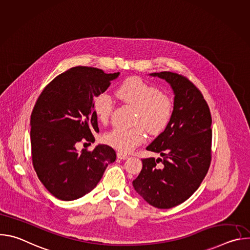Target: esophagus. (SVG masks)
Returning <instances> with one entry per match:
<instances>
[{"mask_svg": "<svg viewBox=\"0 0 250 250\" xmlns=\"http://www.w3.org/2000/svg\"><path fill=\"white\" fill-rule=\"evenodd\" d=\"M118 158L125 160V159L128 158V155H126L125 153H123V152H118Z\"/></svg>", "mask_w": 250, "mask_h": 250, "instance_id": "obj_1", "label": "esophagus"}]
</instances>
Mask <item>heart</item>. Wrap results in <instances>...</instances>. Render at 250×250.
<instances>
[{
  "mask_svg": "<svg viewBox=\"0 0 250 250\" xmlns=\"http://www.w3.org/2000/svg\"><path fill=\"white\" fill-rule=\"evenodd\" d=\"M117 95L137 110L136 125L128 128L115 126L103 136L106 145L120 151L130 152L146 140V129L151 134H159L172 120L174 102L171 97L144 80L135 77L125 80L118 88ZM93 110L97 120L105 124L113 111L112 97L101 93L94 100Z\"/></svg>",
  "mask_w": 250,
  "mask_h": 250,
  "instance_id": "heart-1",
  "label": "heart"
}]
</instances>
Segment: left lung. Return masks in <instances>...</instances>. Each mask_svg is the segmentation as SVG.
<instances>
[{"label":"left lung","mask_w":250,"mask_h":250,"mask_svg":"<svg viewBox=\"0 0 250 250\" xmlns=\"http://www.w3.org/2000/svg\"><path fill=\"white\" fill-rule=\"evenodd\" d=\"M149 75L171 86L174 113L168 126L146 147L161 158L142 159V169L132 185L149 205L170 208L189 199L208 173L211 117L202 93L189 79L168 71Z\"/></svg>","instance_id":"left-lung-1"}]
</instances>
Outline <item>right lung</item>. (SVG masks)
<instances>
[{
	"label": "right lung",
	"instance_id": "add662e5",
	"mask_svg": "<svg viewBox=\"0 0 250 250\" xmlns=\"http://www.w3.org/2000/svg\"><path fill=\"white\" fill-rule=\"evenodd\" d=\"M119 75L93 67L70 68L53 79L35 103L30 116L32 164L41 182L59 200L73 201L91 192L117 158L109 146L98 145L93 151L79 153L76 144L95 141L99 127L94 100Z\"/></svg>",
	"mask_w": 250,
	"mask_h": 250
}]
</instances>
